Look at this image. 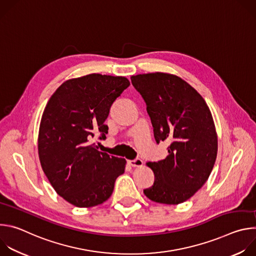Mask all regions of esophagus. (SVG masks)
Here are the masks:
<instances>
[{"label": "esophagus", "instance_id": "obj_1", "mask_svg": "<svg viewBox=\"0 0 256 256\" xmlns=\"http://www.w3.org/2000/svg\"><path fill=\"white\" fill-rule=\"evenodd\" d=\"M128 163L132 167H140L142 165V161L140 159H134V160H128Z\"/></svg>", "mask_w": 256, "mask_h": 256}]
</instances>
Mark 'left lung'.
I'll return each mask as SVG.
<instances>
[{
	"label": "left lung",
	"instance_id": "obj_1",
	"mask_svg": "<svg viewBox=\"0 0 256 256\" xmlns=\"http://www.w3.org/2000/svg\"><path fill=\"white\" fill-rule=\"evenodd\" d=\"M130 80L147 105L156 142H170L164 160L147 163L155 180L144 194L159 204L184 202L206 184L216 158L210 108L194 88L175 75L157 72Z\"/></svg>",
	"mask_w": 256,
	"mask_h": 256
}]
</instances>
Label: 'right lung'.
Listing matches in <instances>:
<instances>
[{"label": "right lung", "instance_id": "obj_1", "mask_svg": "<svg viewBox=\"0 0 256 256\" xmlns=\"http://www.w3.org/2000/svg\"><path fill=\"white\" fill-rule=\"evenodd\" d=\"M130 86L126 77L90 74L64 82L50 98L38 132V155L56 194L78 208L101 204L112 194L126 159L99 152L112 103Z\"/></svg>", "mask_w": 256, "mask_h": 256}]
</instances>
